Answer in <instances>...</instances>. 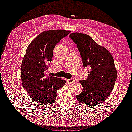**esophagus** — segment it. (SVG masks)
<instances>
[{
	"label": "esophagus",
	"instance_id": "obj_1",
	"mask_svg": "<svg viewBox=\"0 0 132 132\" xmlns=\"http://www.w3.org/2000/svg\"><path fill=\"white\" fill-rule=\"evenodd\" d=\"M67 82H68L69 84H71L74 82V79H67Z\"/></svg>",
	"mask_w": 132,
	"mask_h": 132
}]
</instances>
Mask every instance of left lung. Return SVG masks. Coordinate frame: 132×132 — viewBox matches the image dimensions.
<instances>
[{
	"instance_id": "obj_1",
	"label": "left lung",
	"mask_w": 132,
	"mask_h": 132,
	"mask_svg": "<svg viewBox=\"0 0 132 132\" xmlns=\"http://www.w3.org/2000/svg\"><path fill=\"white\" fill-rule=\"evenodd\" d=\"M69 37L77 44L84 68H91L87 79L80 80L83 91L77 95V99L84 104L98 105L107 99L115 84L117 71L113 58L88 35L72 33Z\"/></svg>"
}]
</instances>
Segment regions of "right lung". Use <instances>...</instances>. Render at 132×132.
<instances>
[{"label": "right lung", "mask_w": 132, "mask_h": 132, "mask_svg": "<svg viewBox=\"0 0 132 132\" xmlns=\"http://www.w3.org/2000/svg\"><path fill=\"white\" fill-rule=\"evenodd\" d=\"M70 32L61 29L46 30L38 35L27 49L21 66V82L32 99L40 105L55 102L57 91L66 81L46 74L55 46Z\"/></svg>", "instance_id": "1"}]
</instances>
